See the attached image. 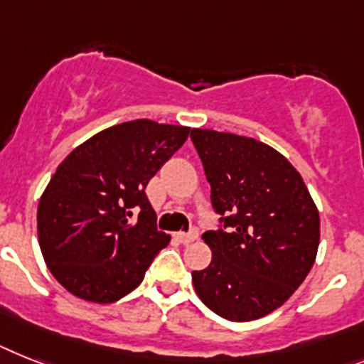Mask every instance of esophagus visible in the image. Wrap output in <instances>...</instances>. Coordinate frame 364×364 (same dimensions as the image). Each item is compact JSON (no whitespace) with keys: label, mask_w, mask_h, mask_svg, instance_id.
<instances>
[{"label":"esophagus","mask_w":364,"mask_h":364,"mask_svg":"<svg viewBox=\"0 0 364 364\" xmlns=\"http://www.w3.org/2000/svg\"><path fill=\"white\" fill-rule=\"evenodd\" d=\"M176 236V240H178L180 243H184V245H188V243H191V242H195V240L199 238V232H197V230H189V232H176L175 234Z\"/></svg>","instance_id":"esophagus-1"}]
</instances>
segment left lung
I'll use <instances>...</instances> for the list:
<instances>
[{"instance_id": "obj_1", "label": "left lung", "mask_w": 364, "mask_h": 364, "mask_svg": "<svg viewBox=\"0 0 364 364\" xmlns=\"http://www.w3.org/2000/svg\"><path fill=\"white\" fill-rule=\"evenodd\" d=\"M210 182L218 230L203 240L208 268L193 272L200 301L230 322L279 309L311 272L320 243V215L301 175L253 137L191 130Z\"/></svg>"}]
</instances>
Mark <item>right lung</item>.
<instances>
[{
  "mask_svg": "<svg viewBox=\"0 0 364 364\" xmlns=\"http://www.w3.org/2000/svg\"><path fill=\"white\" fill-rule=\"evenodd\" d=\"M188 135V126L122 122L92 135L57 167L38 203L37 230L48 268L68 292L113 303L139 287L171 240L156 227L145 188Z\"/></svg>",
  "mask_w": 364,
  "mask_h": 364,
  "instance_id": "add662e5",
  "label": "right lung"
}]
</instances>
